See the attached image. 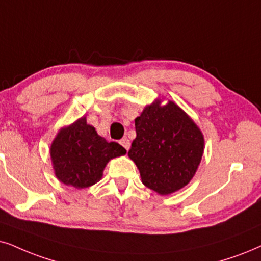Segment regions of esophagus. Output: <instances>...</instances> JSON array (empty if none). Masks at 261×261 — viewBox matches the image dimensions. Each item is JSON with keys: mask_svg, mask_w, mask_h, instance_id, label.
Instances as JSON below:
<instances>
[{"mask_svg": "<svg viewBox=\"0 0 261 261\" xmlns=\"http://www.w3.org/2000/svg\"><path fill=\"white\" fill-rule=\"evenodd\" d=\"M120 144H121V146H123L126 150H128V148H130V141H128L127 138H123V140H120Z\"/></svg>", "mask_w": 261, "mask_h": 261, "instance_id": "34e87169", "label": "esophagus"}]
</instances>
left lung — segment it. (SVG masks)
I'll use <instances>...</instances> for the list:
<instances>
[{
  "label": "left lung",
  "mask_w": 261,
  "mask_h": 261,
  "mask_svg": "<svg viewBox=\"0 0 261 261\" xmlns=\"http://www.w3.org/2000/svg\"><path fill=\"white\" fill-rule=\"evenodd\" d=\"M135 127L137 136L128 156L140 170L142 183L161 195L186 187L203 154V136L196 124L169 101L147 106Z\"/></svg>",
  "instance_id": "obj_1"
}]
</instances>
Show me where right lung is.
Wrapping results in <instances>:
<instances>
[{
    "mask_svg": "<svg viewBox=\"0 0 261 261\" xmlns=\"http://www.w3.org/2000/svg\"><path fill=\"white\" fill-rule=\"evenodd\" d=\"M125 153L120 144L98 136L85 118L61 128L50 147L55 176L66 186L77 189L98 182L108 161Z\"/></svg>",
    "mask_w": 261,
    "mask_h": 261,
    "instance_id": "right-lung-1",
    "label": "right lung"
}]
</instances>
